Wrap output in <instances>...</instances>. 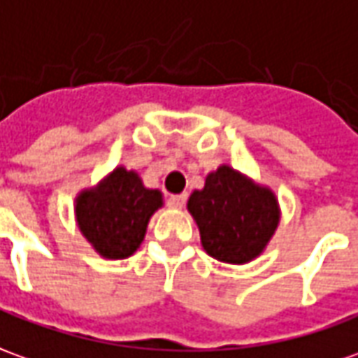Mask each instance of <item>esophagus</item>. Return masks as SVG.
I'll return each instance as SVG.
<instances>
[{
    "mask_svg": "<svg viewBox=\"0 0 358 358\" xmlns=\"http://www.w3.org/2000/svg\"><path fill=\"white\" fill-rule=\"evenodd\" d=\"M185 201H187V196H185V194H171V196H169V201H167V204H169L171 208H183Z\"/></svg>",
    "mask_w": 358,
    "mask_h": 358,
    "instance_id": "obj_1",
    "label": "esophagus"
}]
</instances>
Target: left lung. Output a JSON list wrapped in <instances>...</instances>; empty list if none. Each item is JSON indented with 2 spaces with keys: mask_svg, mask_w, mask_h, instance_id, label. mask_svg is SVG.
<instances>
[{
  "mask_svg": "<svg viewBox=\"0 0 358 358\" xmlns=\"http://www.w3.org/2000/svg\"><path fill=\"white\" fill-rule=\"evenodd\" d=\"M187 210L199 226L204 251L230 265L257 259L280 222L277 194L226 164L191 193Z\"/></svg>",
  "mask_w": 358,
  "mask_h": 358,
  "instance_id": "8db88e82",
  "label": "left lung"
}]
</instances>
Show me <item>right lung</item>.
Instances as JSON below:
<instances>
[{"mask_svg":"<svg viewBox=\"0 0 358 358\" xmlns=\"http://www.w3.org/2000/svg\"><path fill=\"white\" fill-rule=\"evenodd\" d=\"M164 206L159 189H148L136 171L115 167L99 183L76 196L81 236L105 259H127L146 238L148 222Z\"/></svg>","mask_w":358,"mask_h":358,"instance_id":"obj_1","label":"right lung"}]
</instances>
